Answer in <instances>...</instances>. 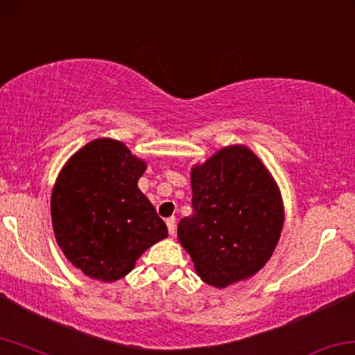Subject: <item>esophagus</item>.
I'll use <instances>...</instances> for the list:
<instances>
[{
  "instance_id": "1",
  "label": "esophagus",
  "mask_w": 355,
  "mask_h": 355,
  "mask_svg": "<svg viewBox=\"0 0 355 355\" xmlns=\"http://www.w3.org/2000/svg\"><path fill=\"white\" fill-rule=\"evenodd\" d=\"M166 225H168V232H170V234L176 233V219H174V217L166 219Z\"/></svg>"
}]
</instances>
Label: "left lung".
<instances>
[{
  "instance_id": "obj_1",
  "label": "left lung",
  "mask_w": 355,
  "mask_h": 355,
  "mask_svg": "<svg viewBox=\"0 0 355 355\" xmlns=\"http://www.w3.org/2000/svg\"><path fill=\"white\" fill-rule=\"evenodd\" d=\"M192 208L178 236L206 284L225 287L255 275L279 241V190L244 146L225 147L193 168Z\"/></svg>"
}]
</instances>
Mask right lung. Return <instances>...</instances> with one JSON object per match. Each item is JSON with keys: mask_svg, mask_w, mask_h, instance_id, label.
I'll use <instances>...</instances> for the list:
<instances>
[{"mask_svg": "<svg viewBox=\"0 0 355 355\" xmlns=\"http://www.w3.org/2000/svg\"><path fill=\"white\" fill-rule=\"evenodd\" d=\"M146 163L127 146L101 138L84 146L60 173L52 192V225L63 254L84 275L116 281L133 270L168 228L138 179Z\"/></svg>", "mask_w": 355, "mask_h": 355, "instance_id": "right-lung-1", "label": "right lung"}]
</instances>
